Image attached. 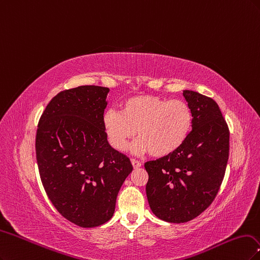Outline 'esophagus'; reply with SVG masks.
Masks as SVG:
<instances>
[{
    "label": "esophagus",
    "instance_id": "34e87169",
    "mask_svg": "<svg viewBox=\"0 0 260 260\" xmlns=\"http://www.w3.org/2000/svg\"><path fill=\"white\" fill-rule=\"evenodd\" d=\"M131 162L134 169H138V167L141 166V163L138 160H136V158H131Z\"/></svg>",
    "mask_w": 260,
    "mask_h": 260
}]
</instances>
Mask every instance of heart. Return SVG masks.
I'll list each match as a JSON object with an SVG mask.
<instances>
[{
  "instance_id": "heart-1",
  "label": "heart",
  "mask_w": 260,
  "mask_h": 260,
  "mask_svg": "<svg viewBox=\"0 0 260 260\" xmlns=\"http://www.w3.org/2000/svg\"><path fill=\"white\" fill-rule=\"evenodd\" d=\"M103 125L110 145L119 151L137 134L134 151L162 157L185 144L193 126V112L181 99L138 95L125 99L121 111L107 110Z\"/></svg>"
}]
</instances>
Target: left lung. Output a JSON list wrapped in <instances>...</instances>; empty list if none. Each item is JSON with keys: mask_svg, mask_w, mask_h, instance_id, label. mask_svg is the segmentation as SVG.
Returning <instances> with one entry per match:
<instances>
[{"mask_svg": "<svg viewBox=\"0 0 260 260\" xmlns=\"http://www.w3.org/2000/svg\"><path fill=\"white\" fill-rule=\"evenodd\" d=\"M193 112V126L178 150L145 163L146 192L158 218L187 222L212 204L224 176L229 157V127L214 99L183 90Z\"/></svg>", "mask_w": 260, "mask_h": 260, "instance_id": "1", "label": "left lung"}]
</instances>
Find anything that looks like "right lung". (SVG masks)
<instances>
[{
  "label": "right lung",
  "instance_id": "1",
  "mask_svg": "<svg viewBox=\"0 0 260 260\" xmlns=\"http://www.w3.org/2000/svg\"><path fill=\"white\" fill-rule=\"evenodd\" d=\"M108 87L83 85L57 94L42 113L36 138L40 177L66 219L82 228L107 222L133 171L107 140L103 116Z\"/></svg>",
  "mask_w": 260,
  "mask_h": 260
}]
</instances>
